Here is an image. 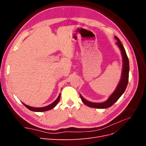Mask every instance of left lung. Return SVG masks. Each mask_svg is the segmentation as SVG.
Masks as SVG:
<instances>
[{"label": "left lung", "mask_w": 146, "mask_h": 146, "mask_svg": "<svg viewBox=\"0 0 146 146\" xmlns=\"http://www.w3.org/2000/svg\"><path fill=\"white\" fill-rule=\"evenodd\" d=\"M115 38L117 41L116 42V44L120 48L121 51V54L122 56L123 60V69L122 72V76L121 80L119 82L117 86L116 87L115 91L113 92V93L109 97L108 100H106L102 103H94L86 100L84 99L83 97L80 96V98L83 102L86 105L88 106L91 108H109L116 102L120 98V97L122 95L123 92L125 91L128 82H129V61L128 56L127 55L126 52L124 47H123L122 44L119 40V39L115 36Z\"/></svg>", "instance_id": "obj_1"}]
</instances>
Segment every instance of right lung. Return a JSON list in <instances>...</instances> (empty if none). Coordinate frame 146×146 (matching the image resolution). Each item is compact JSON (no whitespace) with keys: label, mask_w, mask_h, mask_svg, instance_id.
<instances>
[{"label":"right lung","mask_w":146,"mask_h":146,"mask_svg":"<svg viewBox=\"0 0 146 146\" xmlns=\"http://www.w3.org/2000/svg\"><path fill=\"white\" fill-rule=\"evenodd\" d=\"M60 96L61 94H59L58 97L57 98V99L54 102L52 103L51 104H50L49 105L46 106V107H41V108H35V107H30L29 105H27L24 104V103H23L25 107L26 108H27L29 110H31V111H36V112H42V111H48V110H50L52 108H54L55 106L57 105V104L58 103V102L60 100Z\"/></svg>","instance_id":"obj_1"}]
</instances>
